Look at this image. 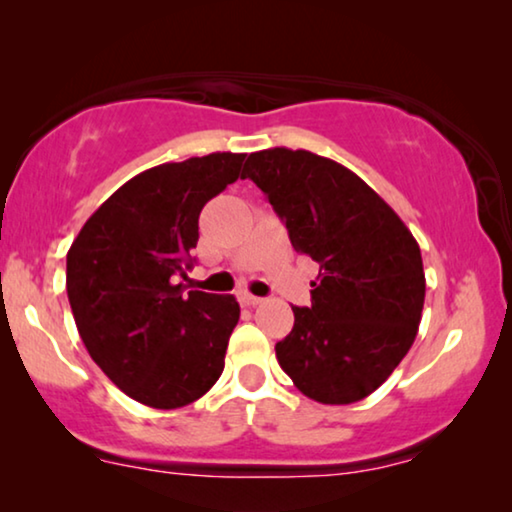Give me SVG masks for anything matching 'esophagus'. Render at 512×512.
<instances>
[{
	"label": "esophagus",
	"instance_id": "34e87169",
	"mask_svg": "<svg viewBox=\"0 0 512 512\" xmlns=\"http://www.w3.org/2000/svg\"><path fill=\"white\" fill-rule=\"evenodd\" d=\"M240 303H242L244 307H256V305H261L263 300L258 298V296H251V293L244 291V293H240Z\"/></svg>",
	"mask_w": 512,
	"mask_h": 512
}]
</instances>
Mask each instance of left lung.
Listing matches in <instances>:
<instances>
[{"instance_id": "obj_1", "label": "left lung", "mask_w": 512, "mask_h": 512, "mask_svg": "<svg viewBox=\"0 0 512 512\" xmlns=\"http://www.w3.org/2000/svg\"><path fill=\"white\" fill-rule=\"evenodd\" d=\"M242 179L268 195L298 254L319 263L312 305L293 310L277 361L307 398L349 405L373 394L417 338L419 244L394 209L345 165L275 146L249 153Z\"/></svg>"}]
</instances>
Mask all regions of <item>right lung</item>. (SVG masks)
Returning <instances> with one entry per match:
<instances>
[{
  "label": "right lung",
  "instance_id": "1",
  "mask_svg": "<svg viewBox=\"0 0 512 512\" xmlns=\"http://www.w3.org/2000/svg\"><path fill=\"white\" fill-rule=\"evenodd\" d=\"M244 153L163 163L118 188L67 251V296L79 335L123 394L158 410L198 401L226 366L240 319L235 296L184 293L198 219L240 177Z\"/></svg>",
  "mask_w": 512,
  "mask_h": 512
}]
</instances>
